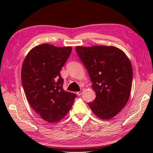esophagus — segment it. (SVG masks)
<instances>
[{
	"label": "esophagus",
	"mask_w": 153,
	"mask_h": 153,
	"mask_svg": "<svg viewBox=\"0 0 153 153\" xmlns=\"http://www.w3.org/2000/svg\"><path fill=\"white\" fill-rule=\"evenodd\" d=\"M82 93H83V90L81 89L80 91H79V92H77V95H79V96H80V95H82Z\"/></svg>",
	"instance_id": "esophagus-1"
}]
</instances>
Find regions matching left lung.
Returning a JSON list of instances; mask_svg holds the SVG:
<instances>
[{
    "label": "left lung",
    "instance_id": "left-lung-1",
    "mask_svg": "<svg viewBox=\"0 0 153 153\" xmlns=\"http://www.w3.org/2000/svg\"><path fill=\"white\" fill-rule=\"evenodd\" d=\"M87 68L96 98L88 102L99 118L108 120L121 111L130 95L133 70L129 58L112 46L76 47Z\"/></svg>",
    "mask_w": 153,
    "mask_h": 153
}]
</instances>
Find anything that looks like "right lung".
<instances>
[{"label": "right lung", "instance_id": "obj_1", "mask_svg": "<svg viewBox=\"0 0 153 153\" xmlns=\"http://www.w3.org/2000/svg\"><path fill=\"white\" fill-rule=\"evenodd\" d=\"M71 50V47L42 44L32 48L23 62L22 82L28 102L48 122L62 119L77 97L63 89L60 72Z\"/></svg>", "mask_w": 153, "mask_h": 153}]
</instances>
